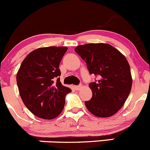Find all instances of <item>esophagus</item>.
I'll return each instance as SVG.
<instances>
[{
	"label": "esophagus",
	"mask_w": 150,
	"mask_h": 150,
	"mask_svg": "<svg viewBox=\"0 0 150 150\" xmlns=\"http://www.w3.org/2000/svg\"><path fill=\"white\" fill-rule=\"evenodd\" d=\"M81 87H82V86H81V84H80V85H76L74 86V89L76 90H79L81 88Z\"/></svg>",
	"instance_id": "34e87169"
}]
</instances>
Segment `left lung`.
I'll list each match as a JSON object with an SVG mask.
<instances>
[{
	"mask_svg": "<svg viewBox=\"0 0 150 150\" xmlns=\"http://www.w3.org/2000/svg\"><path fill=\"white\" fill-rule=\"evenodd\" d=\"M75 52L86 62L90 74L99 76L89 87L92 98L85 101L89 112L99 117L116 114L127 100L132 87L129 63L125 56L109 44L79 45Z\"/></svg>",
	"mask_w": 150,
	"mask_h": 150,
	"instance_id": "obj_1",
	"label": "left lung"
}]
</instances>
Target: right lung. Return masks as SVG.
<instances>
[{"label": "right lung", "mask_w": 150, "mask_h": 150, "mask_svg": "<svg viewBox=\"0 0 150 150\" xmlns=\"http://www.w3.org/2000/svg\"><path fill=\"white\" fill-rule=\"evenodd\" d=\"M67 50L66 47H49L33 50L17 72V86L23 103L41 119L57 117L64 108L66 94L71 92L61 84L59 77V65Z\"/></svg>", "instance_id": "obj_1"}]
</instances>
